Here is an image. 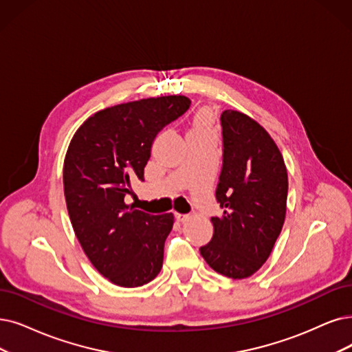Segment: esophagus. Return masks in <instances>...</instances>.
Wrapping results in <instances>:
<instances>
[{"mask_svg": "<svg viewBox=\"0 0 352 352\" xmlns=\"http://www.w3.org/2000/svg\"><path fill=\"white\" fill-rule=\"evenodd\" d=\"M175 218H176V221H179V222H185L188 218H189V215L188 214H175Z\"/></svg>", "mask_w": 352, "mask_h": 352, "instance_id": "34e87169", "label": "esophagus"}]
</instances>
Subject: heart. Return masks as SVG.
Listing matches in <instances>:
<instances>
[{"label": "heart", "mask_w": 352, "mask_h": 352, "mask_svg": "<svg viewBox=\"0 0 352 352\" xmlns=\"http://www.w3.org/2000/svg\"><path fill=\"white\" fill-rule=\"evenodd\" d=\"M209 127H210V116L208 114V112H199V114L195 118V125H193L192 133L205 134L209 131Z\"/></svg>", "instance_id": "b5f03b06"}]
</instances>
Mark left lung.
Instances as JSON below:
<instances>
[{"mask_svg":"<svg viewBox=\"0 0 352 352\" xmlns=\"http://www.w3.org/2000/svg\"><path fill=\"white\" fill-rule=\"evenodd\" d=\"M222 168L212 217L214 235L199 251L210 269L231 278L254 274L282 232L287 170L282 153L258 122L240 111L221 114Z\"/></svg>","mask_w":352,"mask_h":352,"instance_id":"left-lung-1","label":"left lung"}]
</instances>
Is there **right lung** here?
<instances>
[{
  "label": "right lung",
  "instance_id": "add662e5",
  "mask_svg": "<svg viewBox=\"0 0 352 352\" xmlns=\"http://www.w3.org/2000/svg\"><path fill=\"white\" fill-rule=\"evenodd\" d=\"M189 107V98L168 95L105 108L69 144L63 189L70 222L95 269L117 286H143L162 270L173 215H150L124 199L131 182L144 180L154 138Z\"/></svg>",
  "mask_w": 352,
  "mask_h": 352
}]
</instances>
